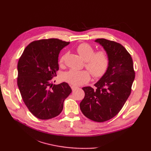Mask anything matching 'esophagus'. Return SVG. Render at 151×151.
<instances>
[{
    "label": "esophagus",
    "instance_id": "esophagus-1",
    "mask_svg": "<svg viewBox=\"0 0 151 151\" xmlns=\"http://www.w3.org/2000/svg\"><path fill=\"white\" fill-rule=\"evenodd\" d=\"M71 88H72V90L73 91H75V90H76V89H78V87H76V86H71Z\"/></svg>",
    "mask_w": 151,
    "mask_h": 151
}]
</instances>
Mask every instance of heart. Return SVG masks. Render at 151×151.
<instances>
[{
  "label": "heart",
  "mask_w": 151,
  "mask_h": 151,
  "mask_svg": "<svg viewBox=\"0 0 151 151\" xmlns=\"http://www.w3.org/2000/svg\"><path fill=\"white\" fill-rule=\"evenodd\" d=\"M76 50L85 60L84 66L89 70L93 77L100 78L106 73L110 63V57L106 50H100L95 52L94 47L88 43L79 44ZM64 60L65 54H63L59 59L60 66L63 65ZM88 72L87 70L70 69L63 74V79L73 85L82 86L90 80V73Z\"/></svg>",
  "instance_id": "obj_1"
}]
</instances>
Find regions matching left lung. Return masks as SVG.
<instances>
[{
  "label": "left lung",
  "mask_w": 151,
  "mask_h": 151,
  "mask_svg": "<svg viewBox=\"0 0 151 151\" xmlns=\"http://www.w3.org/2000/svg\"><path fill=\"white\" fill-rule=\"evenodd\" d=\"M108 52L110 63L104 76L94 85L84 87L80 108L86 117L104 122L115 117L123 107L132 91L135 78L133 60L121 44L104 38L95 40Z\"/></svg>",
  "instance_id": "left-lung-1"
}]
</instances>
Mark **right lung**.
Returning <instances> with one entry per match:
<instances>
[{"mask_svg": "<svg viewBox=\"0 0 151 151\" xmlns=\"http://www.w3.org/2000/svg\"><path fill=\"white\" fill-rule=\"evenodd\" d=\"M69 42L56 38L36 40L25 48L17 64V86L28 110L40 119L62 112L72 89L66 82L52 84L59 69L58 54Z\"/></svg>", "mask_w": 151, "mask_h": 151, "instance_id": "right-lung-1", "label": "right lung"}]
</instances>
